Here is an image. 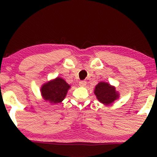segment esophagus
Masks as SVG:
<instances>
[{"instance_id":"34e87169","label":"esophagus","mask_w":157,"mask_h":157,"mask_svg":"<svg viewBox=\"0 0 157 157\" xmlns=\"http://www.w3.org/2000/svg\"><path fill=\"white\" fill-rule=\"evenodd\" d=\"M86 85V81H81L80 82H79V86L81 87L85 86Z\"/></svg>"}]
</instances>
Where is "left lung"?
Segmentation results:
<instances>
[{"mask_svg": "<svg viewBox=\"0 0 157 157\" xmlns=\"http://www.w3.org/2000/svg\"><path fill=\"white\" fill-rule=\"evenodd\" d=\"M94 94L98 101L104 105L113 104L119 98V93L116 90V87L104 81H101L96 86Z\"/></svg>", "mask_w": 157, "mask_h": 157, "instance_id": "obj_1", "label": "left lung"}]
</instances>
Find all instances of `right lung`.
<instances>
[{
	"label": "right lung",
	"mask_w": 157,
	"mask_h": 157,
	"mask_svg": "<svg viewBox=\"0 0 157 157\" xmlns=\"http://www.w3.org/2000/svg\"><path fill=\"white\" fill-rule=\"evenodd\" d=\"M71 86L61 77L47 81L40 87L43 99L51 104H58L63 101Z\"/></svg>",
	"instance_id": "1"
}]
</instances>
